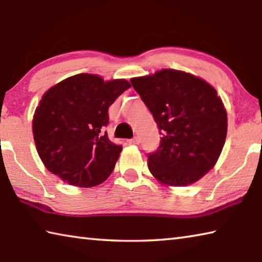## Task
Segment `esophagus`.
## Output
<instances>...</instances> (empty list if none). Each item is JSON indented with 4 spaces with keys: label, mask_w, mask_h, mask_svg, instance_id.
Segmentation results:
<instances>
[{
    "label": "esophagus",
    "mask_w": 262,
    "mask_h": 262,
    "mask_svg": "<svg viewBox=\"0 0 262 262\" xmlns=\"http://www.w3.org/2000/svg\"><path fill=\"white\" fill-rule=\"evenodd\" d=\"M128 143H129V144H139L140 143V137L139 136L133 137V139L128 140Z\"/></svg>",
    "instance_id": "obj_1"
}]
</instances>
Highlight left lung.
<instances>
[{
  "label": "left lung",
  "instance_id": "left-lung-1",
  "mask_svg": "<svg viewBox=\"0 0 262 262\" xmlns=\"http://www.w3.org/2000/svg\"><path fill=\"white\" fill-rule=\"evenodd\" d=\"M163 137L147 155V167L161 183L184 187L214 167L225 145L227 112L216 90L177 70L130 79Z\"/></svg>",
  "mask_w": 262,
  "mask_h": 262
}]
</instances>
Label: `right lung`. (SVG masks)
<instances>
[{"mask_svg": "<svg viewBox=\"0 0 262 262\" xmlns=\"http://www.w3.org/2000/svg\"><path fill=\"white\" fill-rule=\"evenodd\" d=\"M130 87L123 79L77 74L51 87L33 117V135L42 163L77 187H94L112 173L122 150L103 128L108 107Z\"/></svg>", "mask_w": 262, "mask_h": 262, "instance_id": "1", "label": "right lung"}]
</instances>
